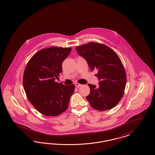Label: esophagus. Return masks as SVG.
<instances>
[{
  "label": "esophagus",
  "mask_w": 155,
  "mask_h": 155,
  "mask_svg": "<svg viewBox=\"0 0 155 155\" xmlns=\"http://www.w3.org/2000/svg\"><path fill=\"white\" fill-rule=\"evenodd\" d=\"M75 86L77 87H81L82 85L81 84H78V83H77V82H75L74 84Z\"/></svg>",
  "instance_id": "esophagus-1"
}]
</instances>
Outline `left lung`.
<instances>
[{
    "label": "left lung",
    "instance_id": "left-lung-1",
    "mask_svg": "<svg viewBox=\"0 0 155 155\" xmlns=\"http://www.w3.org/2000/svg\"><path fill=\"white\" fill-rule=\"evenodd\" d=\"M91 69L98 71V86L88 84L91 93L86 97L93 108L104 111L117 105L123 97L127 76L117 54L106 45L91 42L76 47Z\"/></svg>",
    "mask_w": 155,
    "mask_h": 155
}]
</instances>
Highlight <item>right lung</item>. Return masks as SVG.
<instances>
[{
	"label": "right lung",
	"instance_id": "add662e5",
	"mask_svg": "<svg viewBox=\"0 0 155 155\" xmlns=\"http://www.w3.org/2000/svg\"><path fill=\"white\" fill-rule=\"evenodd\" d=\"M71 50L58 47L42 49L32 56L25 70L23 84L27 98L45 116H56L64 112L74 93V84L64 85L55 82Z\"/></svg>",
	"mask_w": 155,
	"mask_h": 155
}]
</instances>
